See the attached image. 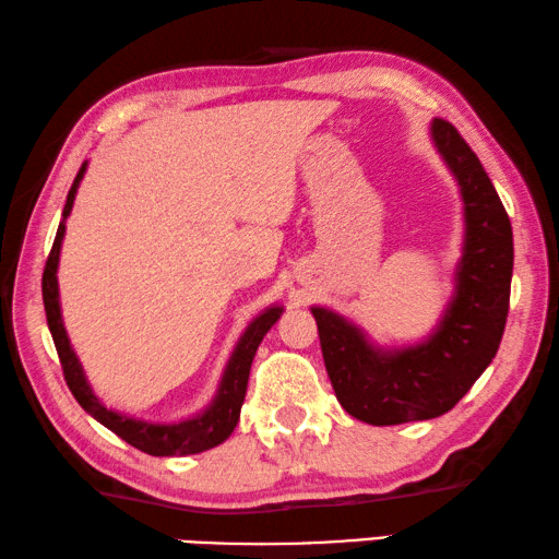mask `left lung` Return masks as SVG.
<instances>
[{"label":"left lung","instance_id":"8db88e82","mask_svg":"<svg viewBox=\"0 0 559 559\" xmlns=\"http://www.w3.org/2000/svg\"><path fill=\"white\" fill-rule=\"evenodd\" d=\"M432 142L464 201V248L454 297L423 344L376 348L336 311L311 307L321 354L341 407L385 427L452 409L501 346L513 277V230L491 179L454 124L432 120Z\"/></svg>","mask_w":559,"mask_h":559}]
</instances>
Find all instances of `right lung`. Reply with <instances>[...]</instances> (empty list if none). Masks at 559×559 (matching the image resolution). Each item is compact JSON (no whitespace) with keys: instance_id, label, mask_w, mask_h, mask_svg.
Here are the masks:
<instances>
[{"instance_id":"right-lung-1","label":"right lung","mask_w":559,"mask_h":559,"mask_svg":"<svg viewBox=\"0 0 559 559\" xmlns=\"http://www.w3.org/2000/svg\"><path fill=\"white\" fill-rule=\"evenodd\" d=\"M85 169H87V162H83L81 171H78L75 181L71 186V191H68V199L63 205V218H61V225H58L53 248L48 252L44 280H41L46 321H48V329H51L58 358H61L66 383L71 388L78 405H81L87 415H93L97 423L105 425L110 432L122 437L127 444L136 447L144 454H152V456L181 454L183 456V454H199V452H205V449L218 447L230 437V432L240 419V407L245 400V390H248L254 350H258L260 341L274 326V321L282 317V311L285 309L274 305L250 321V326L245 329V334L240 336L238 346H235L228 366L223 370L218 393H215L213 403L205 407L203 413L193 415L189 419H181V423H174V425H154V423H144V419H134L130 415H120L115 413V409L105 407L93 393L91 383H87L81 360H78L75 350L71 346V338L66 334L61 301H58V277H56L58 258H61V242L66 235V218L73 211L78 186L83 181Z\"/></svg>"}]
</instances>
